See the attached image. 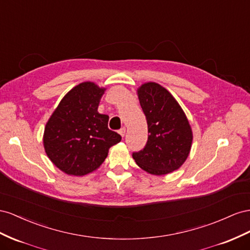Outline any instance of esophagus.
Instances as JSON below:
<instances>
[{
  "mask_svg": "<svg viewBox=\"0 0 250 250\" xmlns=\"http://www.w3.org/2000/svg\"><path fill=\"white\" fill-rule=\"evenodd\" d=\"M118 132H119V134L121 135V136L124 137L125 135V126H124V127H121V129H120Z\"/></svg>",
  "mask_w": 250,
  "mask_h": 250,
  "instance_id": "34e87169",
  "label": "esophagus"
}]
</instances>
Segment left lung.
Segmentation results:
<instances>
[{
    "mask_svg": "<svg viewBox=\"0 0 250 250\" xmlns=\"http://www.w3.org/2000/svg\"><path fill=\"white\" fill-rule=\"evenodd\" d=\"M138 97L148 135L145 147L132 156L149 174H168L179 168L189 154L192 134L188 120L172 94L158 83L142 84Z\"/></svg>",
    "mask_w": 250,
    "mask_h": 250,
    "instance_id": "8db88e82",
    "label": "left lung"
}]
</instances>
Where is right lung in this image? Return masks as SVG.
Listing matches in <instances>:
<instances>
[{"label": "right lung", "instance_id": "add662e5", "mask_svg": "<svg viewBox=\"0 0 250 250\" xmlns=\"http://www.w3.org/2000/svg\"><path fill=\"white\" fill-rule=\"evenodd\" d=\"M104 89L82 83L62 99L44 133L47 156L63 173L83 176L93 172L121 136L108 127L109 116L97 112Z\"/></svg>", "mask_w": 250, "mask_h": 250}]
</instances>
